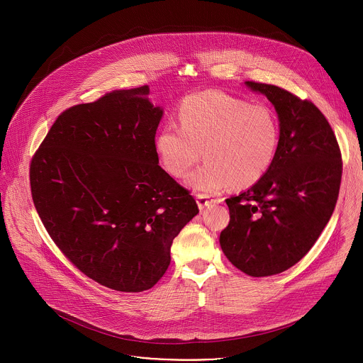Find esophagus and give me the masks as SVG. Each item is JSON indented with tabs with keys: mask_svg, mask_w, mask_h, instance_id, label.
I'll list each match as a JSON object with an SVG mask.
<instances>
[{
	"mask_svg": "<svg viewBox=\"0 0 363 363\" xmlns=\"http://www.w3.org/2000/svg\"><path fill=\"white\" fill-rule=\"evenodd\" d=\"M213 202H216V199H213L208 195H205V194H198L196 195V203L199 206V210H203L205 206H210Z\"/></svg>",
	"mask_w": 363,
	"mask_h": 363,
	"instance_id": "1",
	"label": "esophagus"
}]
</instances>
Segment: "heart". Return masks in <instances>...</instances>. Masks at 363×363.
Listing matches in <instances>:
<instances>
[{"label":"heart","mask_w":363,"mask_h":363,"mask_svg":"<svg viewBox=\"0 0 363 363\" xmlns=\"http://www.w3.org/2000/svg\"><path fill=\"white\" fill-rule=\"evenodd\" d=\"M179 128L165 126L155 138L164 169L184 177L203 157L206 162L188 177L201 192L216 194L231 185L245 189L272 168L280 145L276 113L264 105L218 90L186 96L178 109Z\"/></svg>","instance_id":"obj_1"}]
</instances>
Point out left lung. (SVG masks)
<instances>
[{
    "instance_id": "obj_1",
    "label": "left lung",
    "mask_w": 363,
    "mask_h": 363,
    "mask_svg": "<svg viewBox=\"0 0 363 363\" xmlns=\"http://www.w3.org/2000/svg\"><path fill=\"white\" fill-rule=\"evenodd\" d=\"M245 84L274 105L280 145L267 174L225 199L230 223L220 244L238 270L266 277L298 263L329 223L339 196L342 153L332 126L312 101L279 86Z\"/></svg>"
}]
</instances>
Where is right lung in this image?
I'll list each match as a JSON object with an SVG mask.
<instances>
[{
    "label": "right lung",
    "instance_id": "1",
    "mask_svg": "<svg viewBox=\"0 0 363 363\" xmlns=\"http://www.w3.org/2000/svg\"><path fill=\"white\" fill-rule=\"evenodd\" d=\"M149 87L115 90L66 109L30 164L35 210L69 260L101 286L157 284L171 245L198 213L189 191L158 164L162 109Z\"/></svg>",
    "mask_w": 363,
    "mask_h": 363
}]
</instances>
